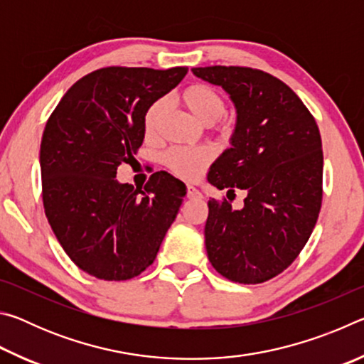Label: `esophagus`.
Segmentation results:
<instances>
[{"label":"esophagus","mask_w":364,"mask_h":364,"mask_svg":"<svg viewBox=\"0 0 364 364\" xmlns=\"http://www.w3.org/2000/svg\"><path fill=\"white\" fill-rule=\"evenodd\" d=\"M188 197L189 199H202V193L194 186H188Z\"/></svg>","instance_id":"1"}]
</instances>
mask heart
I'll return each mask as SVG.
<instances>
[{"label": "heart", "instance_id": "b5f03b06", "mask_svg": "<svg viewBox=\"0 0 364 364\" xmlns=\"http://www.w3.org/2000/svg\"><path fill=\"white\" fill-rule=\"evenodd\" d=\"M181 102L184 104L191 114H193L197 122L202 125L210 127L217 123L226 112V102L217 90L212 86L196 83L188 86L181 93ZM165 101L159 100L152 102L149 109L144 114V132L147 136H152L157 132V125L160 117L164 114ZM226 127V125H221ZM212 160V151L207 147H197V149H189V147H173L165 156V164L183 180H196L202 175V171L207 168V165Z\"/></svg>", "mask_w": 364, "mask_h": 364}]
</instances>
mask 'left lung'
Returning <instances> with one entry per match:
<instances>
[{
    "instance_id": "8db88e82",
    "label": "left lung",
    "mask_w": 364,
    "mask_h": 364,
    "mask_svg": "<svg viewBox=\"0 0 364 364\" xmlns=\"http://www.w3.org/2000/svg\"><path fill=\"white\" fill-rule=\"evenodd\" d=\"M193 73L221 86L236 109L231 147L212 164L207 180L218 189L247 193L241 210L226 199L208 200V260L226 279L258 284L297 258L316 225L321 136L300 97L267 72L212 65Z\"/></svg>"
}]
</instances>
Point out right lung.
<instances>
[{
  "label": "right lung",
  "mask_w": 364,
  "mask_h": 364,
  "mask_svg": "<svg viewBox=\"0 0 364 364\" xmlns=\"http://www.w3.org/2000/svg\"><path fill=\"white\" fill-rule=\"evenodd\" d=\"M188 67H106L59 101L41 138L46 218L65 254L85 273L127 281L156 260L186 186L157 171L144 191L117 181V168L143 144L144 114L175 88Z\"/></svg>",
  "instance_id": "right-lung-1"
}]
</instances>
